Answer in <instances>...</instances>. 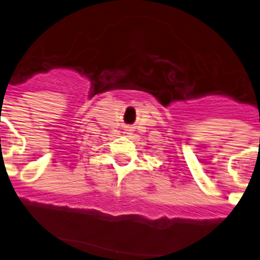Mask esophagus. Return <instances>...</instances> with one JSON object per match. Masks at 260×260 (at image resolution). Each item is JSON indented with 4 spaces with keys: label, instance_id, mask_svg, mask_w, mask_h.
<instances>
[{
    "label": "esophagus",
    "instance_id": "1",
    "mask_svg": "<svg viewBox=\"0 0 260 260\" xmlns=\"http://www.w3.org/2000/svg\"><path fill=\"white\" fill-rule=\"evenodd\" d=\"M125 131H126L125 134H129V132H131V129H125Z\"/></svg>",
    "mask_w": 260,
    "mask_h": 260
}]
</instances>
